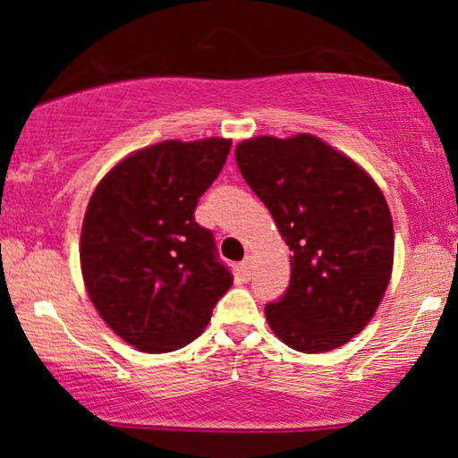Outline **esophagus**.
I'll use <instances>...</instances> for the list:
<instances>
[{
  "label": "esophagus",
  "mask_w": 458,
  "mask_h": 458,
  "mask_svg": "<svg viewBox=\"0 0 458 458\" xmlns=\"http://www.w3.org/2000/svg\"><path fill=\"white\" fill-rule=\"evenodd\" d=\"M251 267H254V260H251V256H245L243 262H241V273H243L245 277H250Z\"/></svg>",
  "instance_id": "obj_1"
}]
</instances>
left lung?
Returning a JSON list of instances; mask_svg holds the SVG:
<instances>
[{
  "label": "left lung",
  "instance_id": "left-lung-1",
  "mask_svg": "<svg viewBox=\"0 0 458 458\" xmlns=\"http://www.w3.org/2000/svg\"><path fill=\"white\" fill-rule=\"evenodd\" d=\"M234 155L293 251L291 284L265 308L269 327L301 353L338 349L366 327L392 276L394 228L381 189L308 133L262 135Z\"/></svg>",
  "mask_w": 458,
  "mask_h": 458
}]
</instances>
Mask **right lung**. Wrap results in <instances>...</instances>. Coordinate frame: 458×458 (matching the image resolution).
I'll use <instances>...</instances> for the list:
<instances>
[{"label": "right lung", "instance_id": "add662e5", "mask_svg": "<svg viewBox=\"0 0 458 458\" xmlns=\"http://www.w3.org/2000/svg\"><path fill=\"white\" fill-rule=\"evenodd\" d=\"M233 141L167 140L133 152L94 189L81 273L105 323L146 353L196 340L233 286L213 233L193 217Z\"/></svg>", "mask_w": 458, "mask_h": 458}]
</instances>
